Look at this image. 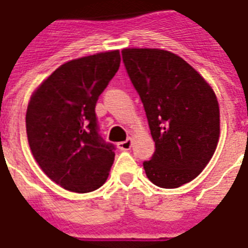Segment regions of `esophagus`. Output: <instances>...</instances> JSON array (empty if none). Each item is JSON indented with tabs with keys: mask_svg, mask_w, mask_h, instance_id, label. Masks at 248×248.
I'll use <instances>...</instances> for the list:
<instances>
[{
	"mask_svg": "<svg viewBox=\"0 0 248 248\" xmlns=\"http://www.w3.org/2000/svg\"><path fill=\"white\" fill-rule=\"evenodd\" d=\"M118 147L120 150H129L130 147H132V140H130V138H126L125 141L119 142Z\"/></svg>",
	"mask_w": 248,
	"mask_h": 248,
	"instance_id": "obj_1",
	"label": "esophagus"
}]
</instances>
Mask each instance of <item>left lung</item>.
<instances>
[{
    "label": "left lung",
    "instance_id": "left-lung-1",
    "mask_svg": "<svg viewBox=\"0 0 248 248\" xmlns=\"http://www.w3.org/2000/svg\"><path fill=\"white\" fill-rule=\"evenodd\" d=\"M126 74L137 90L155 142L146 176L174 189L197 177L212 158L220 134L217 98L178 55L160 49H124Z\"/></svg>",
    "mask_w": 248,
    "mask_h": 248
}]
</instances>
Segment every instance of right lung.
Masks as SVG:
<instances>
[{
    "instance_id": "obj_1",
    "label": "right lung",
    "mask_w": 248,
    "mask_h": 248,
    "mask_svg": "<svg viewBox=\"0 0 248 248\" xmlns=\"http://www.w3.org/2000/svg\"><path fill=\"white\" fill-rule=\"evenodd\" d=\"M120 66L118 50L58 67L32 95L26 126L30 147L47 177L75 193L101 187L115 146L99 134L95 105Z\"/></svg>"
}]
</instances>
